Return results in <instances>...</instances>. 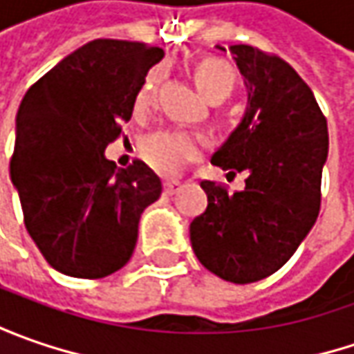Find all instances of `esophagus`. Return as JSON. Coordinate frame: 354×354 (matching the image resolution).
<instances>
[{"label":"esophagus","mask_w":354,"mask_h":354,"mask_svg":"<svg viewBox=\"0 0 354 354\" xmlns=\"http://www.w3.org/2000/svg\"><path fill=\"white\" fill-rule=\"evenodd\" d=\"M181 187H183V185L179 183V181H165V183H163V189H165L167 195H175Z\"/></svg>","instance_id":"esophagus-1"}]
</instances>
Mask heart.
Wrapping results in <instances>:
<instances>
[{"label": "heart", "mask_w": 354, "mask_h": 354, "mask_svg": "<svg viewBox=\"0 0 354 354\" xmlns=\"http://www.w3.org/2000/svg\"><path fill=\"white\" fill-rule=\"evenodd\" d=\"M195 82L201 92L212 100H226L238 84V73L232 62L221 57H205L195 64ZM159 73L151 71L143 78L136 94V110L145 112L156 102ZM201 151V140L187 131H153L140 143V153L145 163L161 175H173L187 161L195 159Z\"/></svg>", "instance_id": "obj_1"}]
</instances>
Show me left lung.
<instances>
[{
    "label": "left lung",
    "instance_id": "8db88e82",
    "mask_svg": "<svg viewBox=\"0 0 354 354\" xmlns=\"http://www.w3.org/2000/svg\"><path fill=\"white\" fill-rule=\"evenodd\" d=\"M230 50L244 75L248 108L212 163L248 177L234 193L201 181L209 205L191 223V244L209 272L250 283L278 272L315 225L329 133L313 92L292 64L252 45Z\"/></svg>",
    "mask_w": 354,
    "mask_h": 354
}]
</instances>
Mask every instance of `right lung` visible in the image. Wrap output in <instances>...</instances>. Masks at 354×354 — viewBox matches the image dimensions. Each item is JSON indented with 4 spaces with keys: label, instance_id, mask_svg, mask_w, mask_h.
<instances>
[{
    "label": "right lung",
    "instance_id": "add662e5",
    "mask_svg": "<svg viewBox=\"0 0 354 354\" xmlns=\"http://www.w3.org/2000/svg\"><path fill=\"white\" fill-rule=\"evenodd\" d=\"M161 57L147 43L96 39L21 100L9 175L29 236L61 274L98 279L128 264L143 209L161 195L143 161L120 169L104 157Z\"/></svg>",
    "mask_w": 354,
    "mask_h": 354
}]
</instances>
